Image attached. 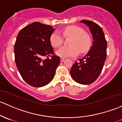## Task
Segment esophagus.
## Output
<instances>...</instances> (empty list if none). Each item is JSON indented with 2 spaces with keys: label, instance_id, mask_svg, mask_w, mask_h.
<instances>
[{
  "label": "esophagus",
  "instance_id": "esophagus-1",
  "mask_svg": "<svg viewBox=\"0 0 122 122\" xmlns=\"http://www.w3.org/2000/svg\"><path fill=\"white\" fill-rule=\"evenodd\" d=\"M65 61V59H64V58H61V62H62V61Z\"/></svg>",
  "mask_w": 122,
  "mask_h": 122
}]
</instances>
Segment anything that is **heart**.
Masks as SVG:
<instances>
[{"mask_svg":"<svg viewBox=\"0 0 122 122\" xmlns=\"http://www.w3.org/2000/svg\"><path fill=\"white\" fill-rule=\"evenodd\" d=\"M63 34L65 37L71 36L69 41V46H65L60 48L56 54L61 57H75L79 51L84 53L90 47L91 39L90 36L81 27L76 26H69L63 30ZM50 41L53 47H58L62 44L63 37L58 31L51 35Z\"/></svg>","mask_w":122,"mask_h":122,"instance_id":"b5f03b06","label":"heart"}]
</instances>
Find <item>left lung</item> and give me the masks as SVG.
<instances>
[{
  "label": "left lung",
  "mask_w": 122,
  "mask_h": 122,
  "mask_svg": "<svg viewBox=\"0 0 122 122\" xmlns=\"http://www.w3.org/2000/svg\"><path fill=\"white\" fill-rule=\"evenodd\" d=\"M80 23L89 27L93 37L92 46L83 58L75 61L70 73L75 81L89 85L97 79L103 69L107 55V42L102 29L97 23L87 20H82Z\"/></svg>",
  "instance_id": "8db88e82"
}]
</instances>
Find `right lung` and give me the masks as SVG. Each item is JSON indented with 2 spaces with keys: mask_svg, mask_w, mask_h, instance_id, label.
Returning <instances> with one entry per match:
<instances>
[{
  "mask_svg": "<svg viewBox=\"0 0 122 122\" xmlns=\"http://www.w3.org/2000/svg\"><path fill=\"white\" fill-rule=\"evenodd\" d=\"M54 30L49 25L33 22L22 29L16 37L14 47L16 66L23 79L33 87L49 83L61 62L59 56L51 55L54 51L50 37ZM45 56L47 57L46 60L43 59Z\"/></svg>",
  "mask_w": 122,
  "mask_h": 122,
  "instance_id": "1",
  "label": "right lung"
}]
</instances>
